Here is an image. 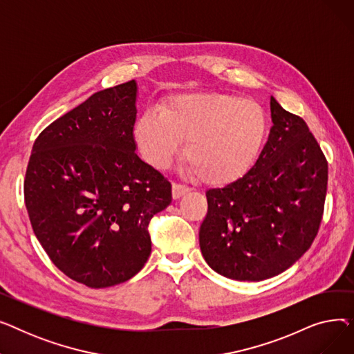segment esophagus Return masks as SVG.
I'll return each instance as SVG.
<instances>
[{
  "label": "esophagus",
  "instance_id": "34e87169",
  "mask_svg": "<svg viewBox=\"0 0 354 354\" xmlns=\"http://www.w3.org/2000/svg\"><path fill=\"white\" fill-rule=\"evenodd\" d=\"M189 192V188L188 187H183V185H179V183H174L172 185V196L174 199H179L180 196H183L185 194Z\"/></svg>",
  "mask_w": 354,
  "mask_h": 354
}]
</instances>
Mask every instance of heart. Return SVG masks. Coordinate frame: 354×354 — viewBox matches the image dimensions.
Wrapping results in <instances>:
<instances>
[{
  "mask_svg": "<svg viewBox=\"0 0 354 354\" xmlns=\"http://www.w3.org/2000/svg\"><path fill=\"white\" fill-rule=\"evenodd\" d=\"M267 129L266 111L254 100L192 93L175 97L162 115L145 111L136 122L135 139L156 169H166L187 139L185 172L209 187H227L252 169Z\"/></svg>",
  "mask_w": 354,
  "mask_h": 354,
  "instance_id": "1",
  "label": "heart"
}]
</instances>
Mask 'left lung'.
Segmentation results:
<instances>
[{"mask_svg":"<svg viewBox=\"0 0 354 354\" xmlns=\"http://www.w3.org/2000/svg\"><path fill=\"white\" fill-rule=\"evenodd\" d=\"M272 127L252 169L225 188L207 191L199 247L208 266L238 281L281 274L319 232L328 167L307 123L272 96Z\"/></svg>","mask_w":354,"mask_h":354,"instance_id":"obj_1","label":"left lung"}]
</instances>
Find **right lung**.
I'll return each instance as SVG.
<instances>
[{
    "mask_svg": "<svg viewBox=\"0 0 354 354\" xmlns=\"http://www.w3.org/2000/svg\"><path fill=\"white\" fill-rule=\"evenodd\" d=\"M135 80L95 93L47 126L28 160L32 231L71 280L104 288L136 275L152 251L149 221L172 185L136 155Z\"/></svg>",
    "mask_w": 354,
    "mask_h": 354,
    "instance_id": "1",
    "label": "right lung"
}]
</instances>
